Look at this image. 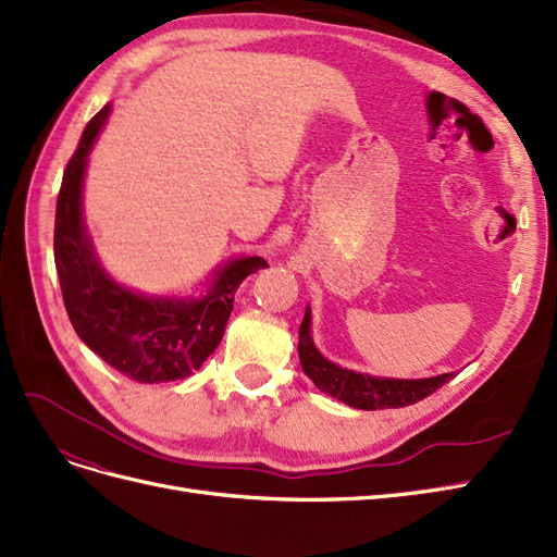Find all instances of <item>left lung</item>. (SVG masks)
Masks as SVG:
<instances>
[{"instance_id": "1", "label": "left lung", "mask_w": 557, "mask_h": 557, "mask_svg": "<svg viewBox=\"0 0 557 557\" xmlns=\"http://www.w3.org/2000/svg\"><path fill=\"white\" fill-rule=\"evenodd\" d=\"M298 358L302 372L310 376L319 391L329 393V396L343 400L349 407L370 411L414 405L456 376L454 372H444L437 376H425V380H391V376H372L339 368L314 347L310 305L305 310L298 331Z\"/></svg>"}]
</instances>
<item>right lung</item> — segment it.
<instances>
[{"label": "right lung", "mask_w": 557, "mask_h": 557, "mask_svg": "<svg viewBox=\"0 0 557 557\" xmlns=\"http://www.w3.org/2000/svg\"><path fill=\"white\" fill-rule=\"evenodd\" d=\"M109 115L111 103H106L87 122L58 196L55 268L64 308L83 343L129 380H185L222 343L240 282L268 263L261 257L231 259L214 268L201 296H148L106 273L83 220V181L87 157Z\"/></svg>", "instance_id": "1"}]
</instances>
